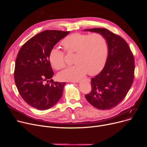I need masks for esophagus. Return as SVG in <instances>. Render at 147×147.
I'll return each instance as SVG.
<instances>
[{"label":"esophagus","mask_w":147,"mask_h":147,"mask_svg":"<svg viewBox=\"0 0 147 147\" xmlns=\"http://www.w3.org/2000/svg\"><path fill=\"white\" fill-rule=\"evenodd\" d=\"M84 80H86V81H88V82H90V80L89 79H84ZM73 82H74V83H79L80 81L76 80V81H73Z\"/></svg>","instance_id":"1"}]
</instances>
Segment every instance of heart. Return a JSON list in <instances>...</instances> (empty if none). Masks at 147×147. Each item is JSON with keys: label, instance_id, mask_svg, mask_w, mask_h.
I'll return each instance as SVG.
<instances>
[{"label": "heart", "instance_id": "1", "mask_svg": "<svg viewBox=\"0 0 147 147\" xmlns=\"http://www.w3.org/2000/svg\"><path fill=\"white\" fill-rule=\"evenodd\" d=\"M61 45L67 53H75L74 65L58 73L60 80L76 81L88 73L94 76L104 67L109 55V43L106 37L99 33H76L66 36ZM50 63L57 70L66 66L65 53L52 48L49 55Z\"/></svg>", "mask_w": 147, "mask_h": 147}]
</instances>
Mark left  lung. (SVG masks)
<instances>
[{"instance_id":"left-lung-1","label":"left lung","mask_w":147,"mask_h":147,"mask_svg":"<svg viewBox=\"0 0 147 147\" xmlns=\"http://www.w3.org/2000/svg\"><path fill=\"white\" fill-rule=\"evenodd\" d=\"M84 31L103 34L109 43V55L102 70L91 79V92L85 95L88 101L99 110L116 107L126 97L134 80L135 59L127 42L106 28Z\"/></svg>"}]
</instances>
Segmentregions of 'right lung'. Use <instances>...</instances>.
Masks as SVG:
<instances>
[{
    "label": "right lung",
    "mask_w": 147,
    "mask_h": 147,
    "mask_svg": "<svg viewBox=\"0 0 147 147\" xmlns=\"http://www.w3.org/2000/svg\"><path fill=\"white\" fill-rule=\"evenodd\" d=\"M69 32L45 30L26 42L15 61L14 80L22 98L38 110H48L63 95L66 82H53L49 55L51 50Z\"/></svg>",
    "instance_id": "add662e5"
}]
</instances>
